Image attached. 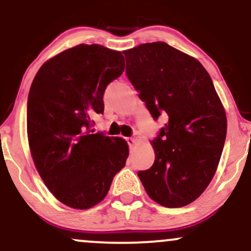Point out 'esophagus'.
<instances>
[{"instance_id":"1","label":"esophagus","mask_w":251,"mask_h":251,"mask_svg":"<svg viewBox=\"0 0 251 251\" xmlns=\"http://www.w3.org/2000/svg\"><path fill=\"white\" fill-rule=\"evenodd\" d=\"M126 142H127L129 148H132V146H133L135 144V139H134V138H126Z\"/></svg>"}]
</instances>
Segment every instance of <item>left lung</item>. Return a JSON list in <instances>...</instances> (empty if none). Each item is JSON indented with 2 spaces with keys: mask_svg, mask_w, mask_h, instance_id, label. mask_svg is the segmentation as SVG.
<instances>
[{
  "mask_svg": "<svg viewBox=\"0 0 251 251\" xmlns=\"http://www.w3.org/2000/svg\"><path fill=\"white\" fill-rule=\"evenodd\" d=\"M124 55L126 75L152 118L168 119L151 143L153 165L138 177L160 205H188L208 188L226 143V116L214 82L198 60L165 42Z\"/></svg>",
  "mask_w": 251,
  "mask_h": 251,
  "instance_id": "obj_1",
  "label": "left lung"
}]
</instances>
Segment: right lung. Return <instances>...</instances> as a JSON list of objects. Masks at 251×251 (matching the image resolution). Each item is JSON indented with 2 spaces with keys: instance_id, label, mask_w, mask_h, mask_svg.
I'll return each mask as SVG.
<instances>
[{
  "instance_id": "add662e5",
  "label": "right lung",
  "mask_w": 251,
  "mask_h": 251,
  "mask_svg": "<svg viewBox=\"0 0 251 251\" xmlns=\"http://www.w3.org/2000/svg\"><path fill=\"white\" fill-rule=\"evenodd\" d=\"M125 70L120 51L77 45L41 66L30 86L27 133L35 168L65 205L86 210L107 195L125 166L127 143L93 129L103 93Z\"/></svg>"
}]
</instances>
